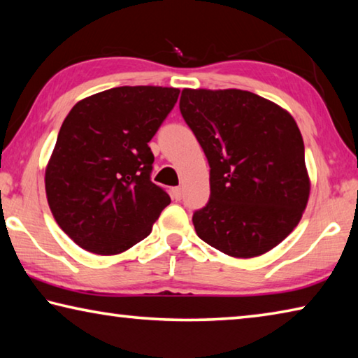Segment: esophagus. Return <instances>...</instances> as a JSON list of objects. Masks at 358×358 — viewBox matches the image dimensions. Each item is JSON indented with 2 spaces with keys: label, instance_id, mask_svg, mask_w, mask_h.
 <instances>
[{
  "label": "esophagus",
  "instance_id": "esophagus-1",
  "mask_svg": "<svg viewBox=\"0 0 358 358\" xmlns=\"http://www.w3.org/2000/svg\"><path fill=\"white\" fill-rule=\"evenodd\" d=\"M172 197L175 199V201H181V197H183V189L181 187H173L172 189Z\"/></svg>",
  "mask_w": 358,
  "mask_h": 358
}]
</instances>
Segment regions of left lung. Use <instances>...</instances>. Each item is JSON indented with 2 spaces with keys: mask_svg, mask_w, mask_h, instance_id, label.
Returning <instances> with one entry per match:
<instances>
[{
  "mask_svg": "<svg viewBox=\"0 0 358 358\" xmlns=\"http://www.w3.org/2000/svg\"><path fill=\"white\" fill-rule=\"evenodd\" d=\"M180 112L210 166V199L192 215L199 238L241 259L273 250L300 222L310 197L295 120L243 90L186 88Z\"/></svg>",
  "mask_w": 358,
  "mask_h": 358,
  "instance_id": "1",
  "label": "left lung"
}]
</instances>
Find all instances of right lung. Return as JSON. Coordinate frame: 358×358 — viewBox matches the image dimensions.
Returning <instances> with one entry per match:
<instances>
[{"label": "right lung", "mask_w": 358, "mask_h": 358, "mask_svg": "<svg viewBox=\"0 0 358 358\" xmlns=\"http://www.w3.org/2000/svg\"><path fill=\"white\" fill-rule=\"evenodd\" d=\"M180 90L118 87L72 107L45 171L48 207L83 250L112 256L147 238L171 203L151 181L148 142Z\"/></svg>", "instance_id": "right-lung-1"}]
</instances>
